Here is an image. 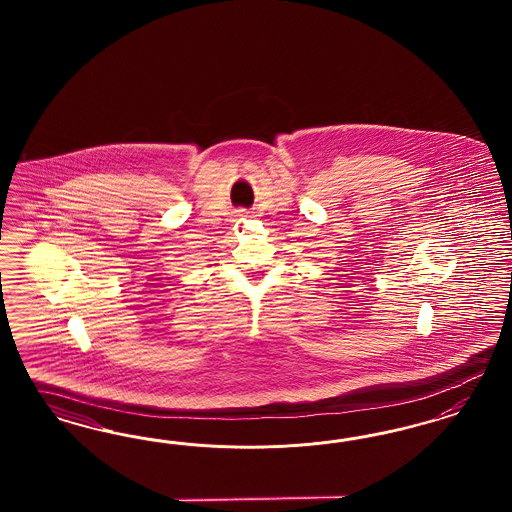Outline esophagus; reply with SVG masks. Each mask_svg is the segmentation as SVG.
<instances>
[{
  "mask_svg": "<svg viewBox=\"0 0 512 512\" xmlns=\"http://www.w3.org/2000/svg\"><path fill=\"white\" fill-rule=\"evenodd\" d=\"M236 216L240 217V219H244V217L249 216V212L248 210H244V208H242V210H238V212H236Z\"/></svg>",
  "mask_w": 512,
  "mask_h": 512,
  "instance_id": "esophagus-1",
  "label": "esophagus"
}]
</instances>
